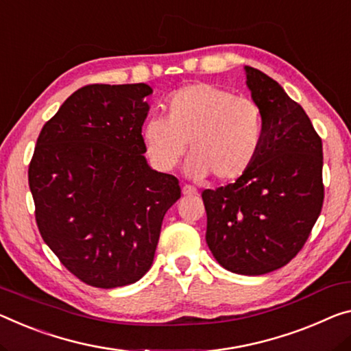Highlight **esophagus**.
Instances as JSON below:
<instances>
[{
    "instance_id": "34e87169",
    "label": "esophagus",
    "mask_w": 351,
    "mask_h": 351,
    "mask_svg": "<svg viewBox=\"0 0 351 351\" xmlns=\"http://www.w3.org/2000/svg\"><path fill=\"white\" fill-rule=\"evenodd\" d=\"M182 194L183 196H194V194H197V190L191 185H185L182 188Z\"/></svg>"
}]
</instances>
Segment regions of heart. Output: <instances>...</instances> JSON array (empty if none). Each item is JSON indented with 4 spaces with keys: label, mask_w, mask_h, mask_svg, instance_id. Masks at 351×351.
I'll use <instances>...</instances> for the list:
<instances>
[{
    "label": "heart",
    "mask_w": 351,
    "mask_h": 351,
    "mask_svg": "<svg viewBox=\"0 0 351 351\" xmlns=\"http://www.w3.org/2000/svg\"><path fill=\"white\" fill-rule=\"evenodd\" d=\"M168 114L145 122L143 138L160 171L179 165L190 143L186 174L219 182L240 179L254 163L263 139V116L254 100L208 83L185 86L171 95Z\"/></svg>",
    "instance_id": "obj_1"
}]
</instances>
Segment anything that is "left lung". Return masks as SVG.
<instances>
[{
	"label": "left lung",
	"instance_id": "left-lung-1",
	"mask_svg": "<svg viewBox=\"0 0 351 351\" xmlns=\"http://www.w3.org/2000/svg\"><path fill=\"white\" fill-rule=\"evenodd\" d=\"M263 116L254 163L235 183L202 193L206 240L221 267L258 276L281 268L304 246L323 206L322 139L301 105L261 70L245 66Z\"/></svg>",
	"mask_w": 351,
	"mask_h": 351
}]
</instances>
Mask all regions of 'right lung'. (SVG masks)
<instances>
[{
	"instance_id": "right-lung-1",
	"label": "right lung",
	"mask_w": 351,
	"mask_h": 351,
	"mask_svg": "<svg viewBox=\"0 0 351 351\" xmlns=\"http://www.w3.org/2000/svg\"><path fill=\"white\" fill-rule=\"evenodd\" d=\"M149 84L75 90L37 138L28 180L37 228L70 273L99 289L149 271L179 180L150 168L143 123Z\"/></svg>"
}]
</instances>
